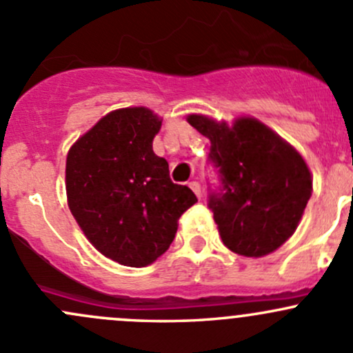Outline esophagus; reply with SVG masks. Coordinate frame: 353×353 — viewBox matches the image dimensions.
Segmentation results:
<instances>
[{
    "instance_id": "34e87169",
    "label": "esophagus",
    "mask_w": 353,
    "mask_h": 353,
    "mask_svg": "<svg viewBox=\"0 0 353 353\" xmlns=\"http://www.w3.org/2000/svg\"><path fill=\"white\" fill-rule=\"evenodd\" d=\"M188 187H190L192 190L195 192V195H197L199 199L202 197V187H201V183H199V181H190V183H188Z\"/></svg>"
}]
</instances>
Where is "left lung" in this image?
I'll list each match as a JSON object with an SVG mask.
<instances>
[{
	"mask_svg": "<svg viewBox=\"0 0 353 353\" xmlns=\"http://www.w3.org/2000/svg\"><path fill=\"white\" fill-rule=\"evenodd\" d=\"M188 122L210 139L207 159L219 183H209L207 205L224 245L243 256L275 252L296 231L311 197L304 159L255 119L232 127L202 115Z\"/></svg>",
	"mask_w": 353,
	"mask_h": 353,
	"instance_id": "1",
	"label": "left lung"
}]
</instances>
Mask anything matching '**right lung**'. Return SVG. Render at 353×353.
<instances>
[{
    "label": "right lung",
    "instance_id": "right-lung-1",
    "mask_svg": "<svg viewBox=\"0 0 353 353\" xmlns=\"http://www.w3.org/2000/svg\"><path fill=\"white\" fill-rule=\"evenodd\" d=\"M161 121L144 107L105 115L76 141L66 159L69 209L107 258L146 267L172 245L181 214L197 202L173 183L166 159L152 151Z\"/></svg>",
    "mask_w": 353,
    "mask_h": 353
}]
</instances>
